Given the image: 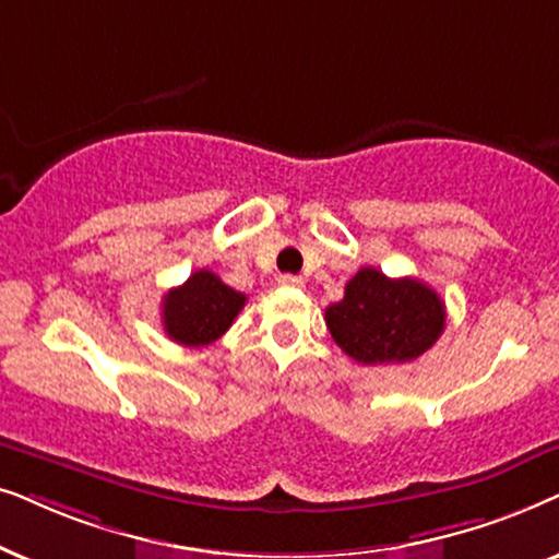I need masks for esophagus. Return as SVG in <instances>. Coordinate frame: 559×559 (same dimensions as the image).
Instances as JSON below:
<instances>
[{"mask_svg": "<svg viewBox=\"0 0 559 559\" xmlns=\"http://www.w3.org/2000/svg\"><path fill=\"white\" fill-rule=\"evenodd\" d=\"M278 284L286 286V288H301L304 286V278H301V275L284 273V275H278Z\"/></svg>", "mask_w": 559, "mask_h": 559, "instance_id": "1", "label": "esophagus"}]
</instances>
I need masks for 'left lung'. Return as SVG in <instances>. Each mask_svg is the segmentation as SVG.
Returning <instances> with one entry per match:
<instances>
[{
    "label": "left lung",
    "mask_w": 559,
    "mask_h": 559,
    "mask_svg": "<svg viewBox=\"0 0 559 559\" xmlns=\"http://www.w3.org/2000/svg\"><path fill=\"white\" fill-rule=\"evenodd\" d=\"M332 340L355 362H412L444 332V301L416 278H389L360 267L347 281L342 301L324 311Z\"/></svg>",
    "instance_id": "left-lung-1"
}]
</instances>
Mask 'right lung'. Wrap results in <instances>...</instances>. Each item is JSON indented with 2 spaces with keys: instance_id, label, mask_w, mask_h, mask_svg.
<instances>
[{
  "instance_id": "right-lung-1",
  "label": "right lung",
  "mask_w": 559,
  "mask_h": 559,
  "mask_svg": "<svg viewBox=\"0 0 559 559\" xmlns=\"http://www.w3.org/2000/svg\"><path fill=\"white\" fill-rule=\"evenodd\" d=\"M245 301L248 296L222 284L219 275L202 267L191 273L186 284L163 296V330L183 347L212 345L233 326Z\"/></svg>"
}]
</instances>
